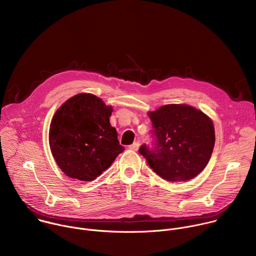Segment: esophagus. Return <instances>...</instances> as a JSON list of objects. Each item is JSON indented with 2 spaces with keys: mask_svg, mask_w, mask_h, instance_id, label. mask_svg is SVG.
<instances>
[{
  "mask_svg": "<svg viewBox=\"0 0 256 256\" xmlns=\"http://www.w3.org/2000/svg\"><path fill=\"white\" fill-rule=\"evenodd\" d=\"M138 147H140V142H134L130 146V150L132 151H138Z\"/></svg>",
  "mask_w": 256,
  "mask_h": 256,
  "instance_id": "34e87169",
  "label": "esophagus"
}]
</instances>
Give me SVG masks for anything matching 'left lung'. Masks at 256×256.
I'll return each instance as SVG.
<instances>
[{
    "label": "left lung",
    "instance_id": "1",
    "mask_svg": "<svg viewBox=\"0 0 256 256\" xmlns=\"http://www.w3.org/2000/svg\"><path fill=\"white\" fill-rule=\"evenodd\" d=\"M152 146L138 152L149 166L167 181H186L198 175L208 163L214 146L212 122L196 108L167 104L148 114Z\"/></svg>",
    "mask_w": 256,
    "mask_h": 256
}]
</instances>
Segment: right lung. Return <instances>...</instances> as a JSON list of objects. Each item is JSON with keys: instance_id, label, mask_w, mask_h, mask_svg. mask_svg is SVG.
Instances as JSON below:
<instances>
[{"instance_id": "obj_1", "label": "right lung", "mask_w": 256, "mask_h": 256, "mask_svg": "<svg viewBox=\"0 0 256 256\" xmlns=\"http://www.w3.org/2000/svg\"><path fill=\"white\" fill-rule=\"evenodd\" d=\"M112 106L92 94L66 100L54 114L50 146L62 171L70 178L92 181L124 151L109 122Z\"/></svg>"}]
</instances>
